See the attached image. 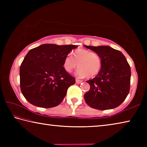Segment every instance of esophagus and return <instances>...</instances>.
<instances>
[{
    "mask_svg": "<svg viewBox=\"0 0 147 147\" xmlns=\"http://www.w3.org/2000/svg\"><path fill=\"white\" fill-rule=\"evenodd\" d=\"M82 80H78V79H76V82L77 83V84H80V83H82Z\"/></svg>",
    "mask_w": 147,
    "mask_h": 147,
    "instance_id": "1",
    "label": "esophagus"
}]
</instances>
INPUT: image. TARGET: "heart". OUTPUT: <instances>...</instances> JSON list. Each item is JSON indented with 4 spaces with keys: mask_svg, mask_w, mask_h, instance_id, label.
Returning <instances> with one entry per match:
<instances>
[{
    "mask_svg": "<svg viewBox=\"0 0 147 147\" xmlns=\"http://www.w3.org/2000/svg\"><path fill=\"white\" fill-rule=\"evenodd\" d=\"M78 65L76 74L80 77L93 78L100 73L102 66L101 56L96 52L78 49L73 53V56L67 55L63 61V68L67 73H71Z\"/></svg>",
    "mask_w": 147,
    "mask_h": 147,
    "instance_id": "obj_1",
    "label": "heart"
}]
</instances>
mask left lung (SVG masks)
Wrapping results in <instances>:
<instances>
[{"label":"left lung","instance_id":"1","mask_svg":"<svg viewBox=\"0 0 147 147\" xmlns=\"http://www.w3.org/2000/svg\"><path fill=\"white\" fill-rule=\"evenodd\" d=\"M85 47L97 53L102 59L100 73L86 81L90 85V89L84 94L86 102L99 110L117 108L123 102L130 91V65L121 51L108 46Z\"/></svg>","mask_w":147,"mask_h":147}]
</instances>
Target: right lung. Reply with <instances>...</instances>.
Masks as SVG:
<instances>
[{"label":"right lung","instance_id":"obj_1","mask_svg":"<svg viewBox=\"0 0 147 147\" xmlns=\"http://www.w3.org/2000/svg\"><path fill=\"white\" fill-rule=\"evenodd\" d=\"M73 45L43 44L30 51L20 66V88L27 101L50 108L59 105L75 78L64 71L63 61Z\"/></svg>","mask_w":147,"mask_h":147}]
</instances>
